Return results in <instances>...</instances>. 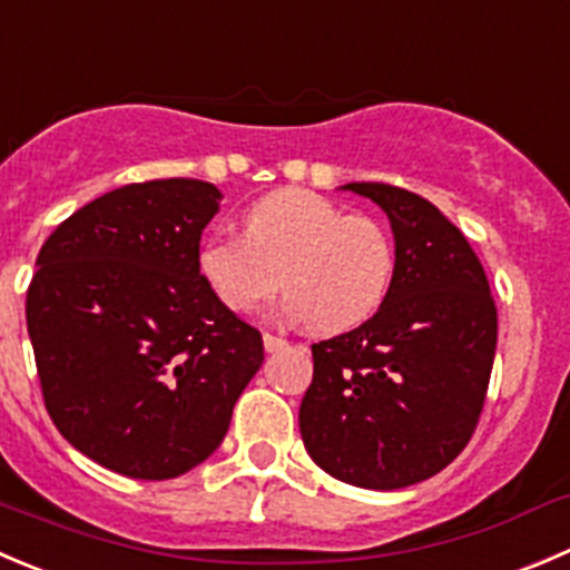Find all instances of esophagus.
<instances>
[{"label": "esophagus", "mask_w": 570, "mask_h": 570, "mask_svg": "<svg viewBox=\"0 0 570 570\" xmlns=\"http://www.w3.org/2000/svg\"><path fill=\"white\" fill-rule=\"evenodd\" d=\"M289 345V342L284 340V336H275V334H264V351L267 353H275V351H284V347Z\"/></svg>", "instance_id": "obj_1"}]
</instances>
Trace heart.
Segmentation results:
<instances>
[{"instance_id":"b5f03b06","label":"heart","mask_w":570,"mask_h":570,"mask_svg":"<svg viewBox=\"0 0 570 570\" xmlns=\"http://www.w3.org/2000/svg\"><path fill=\"white\" fill-rule=\"evenodd\" d=\"M197 269L230 312H253L281 286L284 312L320 334L367 323L392 289L395 245L381 223L306 189H281L245 212V234H212Z\"/></svg>"}]
</instances>
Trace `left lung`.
I'll use <instances>...</instances> for the list:
<instances>
[{"label": "left lung", "instance_id": "obj_1", "mask_svg": "<svg viewBox=\"0 0 570 570\" xmlns=\"http://www.w3.org/2000/svg\"><path fill=\"white\" fill-rule=\"evenodd\" d=\"M390 217L395 278L384 306L312 345L301 403L308 456L364 490L434 476L476 432L499 340L488 275L438 206L390 184H347Z\"/></svg>", "mask_w": 570, "mask_h": 570}]
</instances>
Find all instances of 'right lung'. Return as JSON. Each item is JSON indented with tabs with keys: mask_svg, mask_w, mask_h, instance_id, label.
I'll use <instances>...</instances> for the list:
<instances>
[{
	"mask_svg": "<svg viewBox=\"0 0 570 570\" xmlns=\"http://www.w3.org/2000/svg\"><path fill=\"white\" fill-rule=\"evenodd\" d=\"M206 180L130 184L55 228L27 289V334L58 432L108 471L184 476L228 434L264 362L253 325L197 269L219 212Z\"/></svg>",
	"mask_w": 570,
	"mask_h": 570,
	"instance_id": "obj_1",
	"label": "right lung"
}]
</instances>
